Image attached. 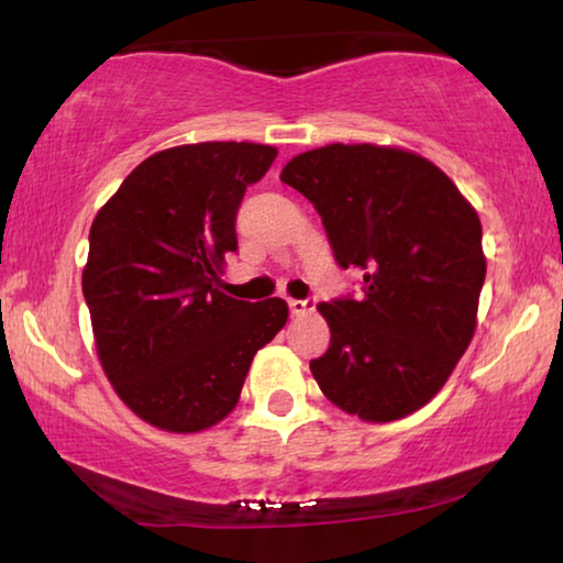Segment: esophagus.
Instances as JSON below:
<instances>
[{
    "label": "esophagus",
    "mask_w": 563,
    "mask_h": 563,
    "mask_svg": "<svg viewBox=\"0 0 563 563\" xmlns=\"http://www.w3.org/2000/svg\"><path fill=\"white\" fill-rule=\"evenodd\" d=\"M314 305H318V299L310 297V299H289V310L291 314H307L314 310Z\"/></svg>",
    "instance_id": "34e87169"
}]
</instances>
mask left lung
<instances>
[{"mask_svg":"<svg viewBox=\"0 0 563 563\" xmlns=\"http://www.w3.org/2000/svg\"><path fill=\"white\" fill-rule=\"evenodd\" d=\"M320 212L335 261L364 297L320 302L330 349L310 361L343 412L391 422L428 405L472 343L487 258L482 222L433 161L374 143H330L282 168Z\"/></svg>","mask_w":563,"mask_h":563,"instance_id":"left-lung-1","label":"left lung"}]
</instances>
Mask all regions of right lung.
<instances>
[{"label":"right lung","instance_id":"right-lung-1","mask_svg":"<svg viewBox=\"0 0 563 563\" xmlns=\"http://www.w3.org/2000/svg\"><path fill=\"white\" fill-rule=\"evenodd\" d=\"M276 153L235 141L158 151L91 222L81 289L99 364L153 428L199 433L228 418L253 356L287 325L284 299L220 291L245 187Z\"/></svg>","mask_w":563,"mask_h":563}]
</instances>
